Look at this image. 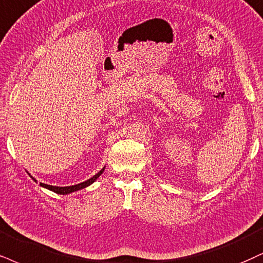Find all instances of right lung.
<instances>
[{
	"label": "right lung",
	"instance_id": "add662e5",
	"mask_svg": "<svg viewBox=\"0 0 263 263\" xmlns=\"http://www.w3.org/2000/svg\"><path fill=\"white\" fill-rule=\"evenodd\" d=\"M105 168H102L101 171L99 172V173L95 174L92 178H90L89 180L86 181H83V183L80 184H77V185H72V186H53V185H47V184H44V183H40L41 186L46 187L48 190H52L53 193H57V194H62V195H66V194H69V193H73V191H77V190H80V189H84V187H86L87 185H90V184H92L93 181H95L97 178L102 174V172ZM32 178V177H31ZM34 179V178H32ZM35 180V179H34Z\"/></svg>",
	"mask_w": 263,
	"mask_h": 263
}]
</instances>
